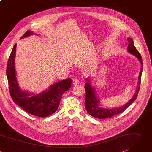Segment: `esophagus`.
Returning a JSON list of instances; mask_svg holds the SVG:
<instances>
[{
  "label": "esophagus",
  "mask_w": 152,
  "mask_h": 152,
  "mask_svg": "<svg viewBox=\"0 0 152 152\" xmlns=\"http://www.w3.org/2000/svg\"><path fill=\"white\" fill-rule=\"evenodd\" d=\"M72 83H73L74 84H77L79 83V81H78V80L77 78H74V79L72 80Z\"/></svg>",
  "instance_id": "esophagus-1"
}]
</instances>
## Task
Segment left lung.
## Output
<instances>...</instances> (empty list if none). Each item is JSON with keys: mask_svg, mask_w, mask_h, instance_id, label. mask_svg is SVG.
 <instances>
[{"mask_svg": "<svg viewBox=\"0 0 152 152\" xmlns=\"http://www.w3.org/2000/svg\"><path fill=\"white\" fill-rule=\"evenodd\" d=\"M128 51L135 56L138 58L141 64V68L140 72L139 75V81L138 83V87L136 90V93L132 98L129 100V101L126 103L123 107H120L118 108H112V109H104L98 107V103L99 102V99L97 98L95 94V90L90 84V81L88 79H87V82L85 83V90H86V101H85V107L87 112L94 117H96L98 118H107L117 114H118L121 113L124 111L128 107H129L132 103L137 99L141 84V74L142 71V60L141 56L140 53L138 51L136 48L134 46V42L132 39L128 38Z\"/></svg>", "mask_w": 152, "mask_h": 152, "instance_id": "left-lung-1", "label": "left lung"}]
</instances>
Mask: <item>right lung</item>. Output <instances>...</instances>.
Segmentation results:
<instances>
[{"label":"right lung","mask_w":152,"mask_h":152,"mask_svg":"<svg viewBox=\"0 0 152 152\" xmlns=\"http://www.w3.org/2000/svg\"><path fill=\"white\" fill-rule=\"evenodd\" d=\"M32 34L31 31L27 30L21 38ZM16 45H14L9 57L7 67L11 97L13 101L26 112L39 117H48L58 109L62 95L71 87L72 80L68 78L56 83L51 86L47 91L39 95H32L27 92L21 91L17 84L14 66Z\"/></svg>","instance_id":"obj_1"}]
</instances>
